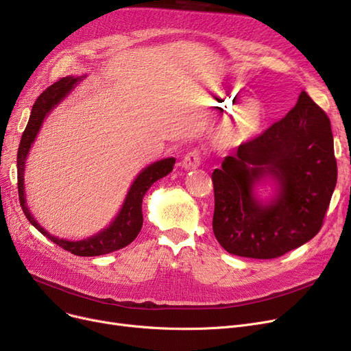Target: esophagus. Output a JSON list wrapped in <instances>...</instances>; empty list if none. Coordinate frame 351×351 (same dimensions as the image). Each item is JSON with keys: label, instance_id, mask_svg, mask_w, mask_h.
Masks as SVG:
<instances>
[{"label": "esophagus", "instance_id": "1", "mask_svg": "<svg viewBox=\"0 0 351 351\" xmlns=\"http://www.w3.org/2000/svg\"><path fill=\"white\" fill-rule=\"evenodd\" d=\"M200 154L197 151H191L188 152L185 156L182 159V166L185 168L186 171H193L197 169L200 166Z\"/></svg>", "mask_w": 351, "mask_h": 351}]
</instances>
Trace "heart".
<instances>
[{"mask_svg": "<svg viewBox=\"0 0 351 351\" xmlns=\"http://www.w3.org/2000/svg\"><path fill=\"white\" fill-rule=\"evenodd\" d=\"M213 104L220 109L230 110V112L239 106L232 129V135L237 139L253 135L262 125L263 109L256 99L242 102L237 95H234V92H219L213 99Z\"/></svg>", "mask_w": 351, "mask_h": 351, "instance_id": "heart-1", "label": "heart"}]
</instances>
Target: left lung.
<instances>
[{"instance_id":"obj_1","label":"left lung","mask_w":351,"mask_h":351,"mask_svg":"<svg viewBox=\"0 0 351 351\" xmlns=\"http://www.w3.org/2000/svg\"><path fill=\"white\" fill-rule=\"evenodd\" d=\"M265 176L280 186L267 206L252 193ZM212 182L213 233L226 252L274 259L304 245L322 229L337 182L328 117L303 90L285 118L226 156Z\"/></svg>"}]
</instances>
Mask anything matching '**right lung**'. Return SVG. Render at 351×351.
<instances>
[{"label": "right lung", "mask_w": 351, "mask_h": 351, "mask_svg": "<svg viewBox=\"0 0 351 351\" xmlns=\"http://www.w3.org/2000/svg\"><path fill=\"white\" fill-rule=\"evenodd\" d=\"M81 78L73 77H65L48 86L43 94L36 98L31 117L27 123L25 131L23 132V138L20 142V147H18L16 155V169H18V196H20V204L23 208L24 215L29 220V223L38 229L44 236H47L49 241H52L55 245L61 246L62 249L71 252L72 254L77 256H101L110 252H115L118 249H122L128 246L131 242L135 241V237L142 229L143 223V215H142V199L146 193V191L152 186L158 179L171 173L175 165V158H166L162 160H158L152 165L145 168L135 182L132 183L131 189H129L126 199L122 205V209L119 210L115 220L110 223L106 229L97 233L95 236L84 239L80 242H69L64 241V239L55 237L49 234L44 228L38 225V222L32 217L29 213V209L27 206L25 196H24V168H25V159L29 152L31 143L34 142L36 134H38L40 128L44 122V118L51 112V109L60 104L68 92L73 88Z\"/></svg>", "instance_id": "right-lung-1"}]
</instances>
